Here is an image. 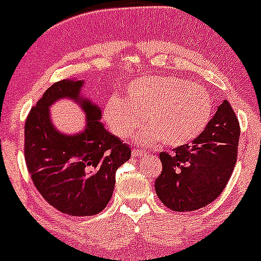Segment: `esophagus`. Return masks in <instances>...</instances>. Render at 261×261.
I'll return each mask as SVG.
<instances>
[{
  "mask_svg": "<svg viewBox=\"0 0 261 261\" xmlns=\"http://www.w3.org/2000/svg\"><path fill=\"white\" fill-rule=\"evenodd\" d=\"M145 151L144 150H138V149H134L133 150V156H143L145 155Z\"/></svg>",
  "mask_w": 261,
  "mask_h": 261,
  "instance_id": "obj_1",
  "label": "esophagus"
}]
</instances>
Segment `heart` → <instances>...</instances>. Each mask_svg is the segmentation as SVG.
Instances as JSON below:
<instances>
[{
    "instance_id": "obj_1",
    "label": "heart",
    "mask_w": 261,
    "mask_h": 261,
    "mask_svg": "<svg viewBox=\"0 0 261 261\" xmlns=\"http://www.w3.org/2000/svg\"><path fill=\"white\" fill-rule=\"evenodd\" d=\"M208 90L176 76H148L128 85L123 100L111 98L105 118L118 138H128L143 125L138 140L151 144L161 139L169 148L187 145L201 135L212 116Z\"/></svg>"
}]
</instances>
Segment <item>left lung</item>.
Here are the masks:
<instances>
[{"mask_svg": "<svg viewBox=\"0 0 261 261\" xmlns=\"http://www.w3.org/2000/svg\"><path fill=\"white\" fill-rule=\"evenodd\" d=\"M240 130L236 113L223 100L196 140L162 151V173L155 179L162 203L174 212H192L216 200L233 172Z\"/></svg>", "mask_w": 261, "mask_h": 261, "instance_id": "1", "label": "left lung"}]
</instances>
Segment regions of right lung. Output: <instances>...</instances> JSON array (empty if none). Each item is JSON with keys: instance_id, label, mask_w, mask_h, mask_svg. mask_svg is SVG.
<instances>
[{"instance_id": "right-lung-1", "label": "right lung", "mask_w": 261, "mask_h": 261, "mask_svg": "<svg viewBox=\"0 0 261 261\" xmlns=\"http://www.w3.org/2000/svg\"><path fill=\"white\" fill-rule=\"evenodd\" d=\"M83 80H61L48 88L25 121L24 154L33 184L43 198L67 216H94L110 203L116 171L130 159V146L108 133L102 112L83 97ZM60 99L79 102L87 116L82 133L66 136L54 127L49 107Z\"/></svg>"}]
</instances>
